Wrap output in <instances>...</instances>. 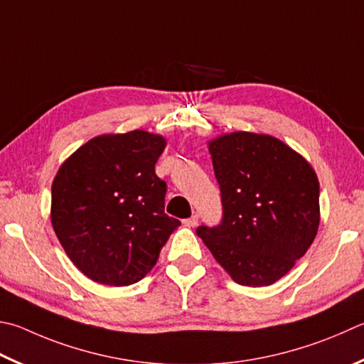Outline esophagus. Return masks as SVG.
I'll return each mask as SVG.
<instances>
[{
    "label": "esophagus",
    "mask_w": 364,
    "mask_h": 364,
    "mask_svg": "<svg viewBox=\"0 0 364 364\" xmlns=\"http://www.w3.org/2000/svg\"><path fill=\"white\" fill-rule=\"evenodd\" d=\"M197 223H199V215H193L191 218H186V220H183V224L188 228H194L197 226Z\"/></svg>",
    "instance_id": "esophagus-1"
}]
</instances>
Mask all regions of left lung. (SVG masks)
<instances>
[{
  "label": "left lung",
  "instance_id": "8db88e82",
  "mask_svg": "<svg viewBox=\"0 0 364 364\" xmlns=\"http://www.w3.org/2000/svg\"><path fill=\"white\" fill-rule=\"evenodd\" d=\"M210 154L223 216L196 232L239 285H272L315 239L318 178L304 157L269 135H223L210 141Z\"/></svg>",
  "mask_w": 364,
  "mask_h": 364
}]
</instances>
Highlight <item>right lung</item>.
Instances as JSON below:
<instances>
[{
    "label": "right lung",
    "instance_id": "add662e5",
    "mask_svg": "<svg viewBox=\"0 0 364 364\" xmlns=\"http://www.w3.org/2000/svg\"><path fill=\"white\" fill-rule=\"evenodd\" d=\"M159 135L134 130L92 138L52 183L50 220L73 264L90 280L125 287L156 266L180 220L165 213L167 183L154 165Z\"/></svg>",
    "mask_w": 364,
    "mask_h": 364
}]
</instances>
